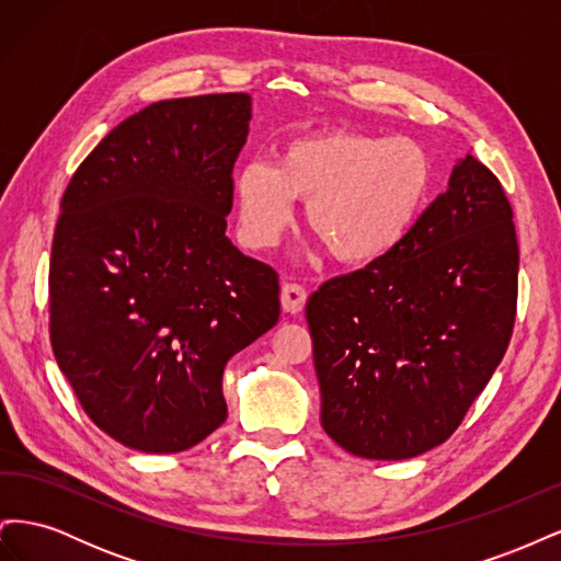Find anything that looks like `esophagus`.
I'll return each instance as SVG.
<instances>
[{
	"label": "esophagus",
	"instance_id": "esophagus-1",
	"mask_svg": "<svg viewBox=\"0 0 561 561\" xmlns=\"http://www.w3.org/2000/svg\"><path fill=\"white\" fill-rule=\"evenodd\" d=\"M307 287L301 283H285L283 290H280V304L287 313H299L304 309V304H307Z\"/></svg>",
	"mask_w": 561,
	"mask_h": 561
}]
</instances>
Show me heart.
I'll use <instances>...</instances> for the list:
<instances>
[{
	"label": "heart",
	"mask_w": 561,
	"mask_h": 561,
	"mask_svg": "<svg viewBox=\"0 0 561 561\" xmlns=\"http://www.w3.org/2000/svg\"><path fill=\"white\" fill-rule=\"evenodd\" d=\"M428 151L410 138L318 130L280 147L274 163H245L236 175L243 241L266 250L290 227L293 201L332 260L365 266L393 252L431 194Z\"/></svg>",
	"instance_id": "heart-1"
}]
</instances>
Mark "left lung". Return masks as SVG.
<instances>
[{
  "label": "left lung",
  "mask_w": 561,
  "mask_h": 561,
  "mask_svg": "<svg viewBox=\"0 0 561 561\" xmlns=\"http://www.w3.org/2000/svg\"><path fill=\"white\" fill-rule=\"evenodd\" d=\"M517 271L511 201L468 154L393 252L309 297L320 423L334 443L400 461L451 437L511 344Z\"/></svg>",
  "instance_id": "8db88e82"
}]
</instances>
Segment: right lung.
Segmentation results:
<instances>
[{
    "label": "right lung",
    "mask_w": 561,
    "mask_h": 561,
    "mask_svg": "<svg viewBox=\"0 0 561 561\" xmlns=\"http://www.w3.org/2000/svg\"><path fill=\"white\" fill-rule=\"evenodd\" d=\"M248 93L173 98L110 130L60 201L48 332L98 428L184 451L227 419L233 353L278 322L276 268L227 239Z\"/></svg>",
    "instance_id": "1"
}]
</instances>
